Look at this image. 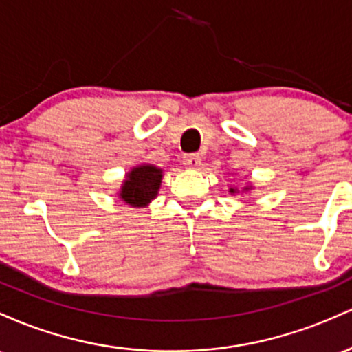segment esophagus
Here are the masks:
<instances>
[{"label": "esophagus", "mask_w": 352, "mask_h": 352, "mask_svg": "<svg viewBox=\"0 0 352 352\" xmlns=\"http://www.w3.org/2000/svg\"><path fill=\"white\" fill-rule=\"evenodd\" d=\"M183 163H184V166H188V168L196 169L201 166V157L197 155H186L183 157Z\"/></svg>", "instance_id": "34e87169"}]
</instances>
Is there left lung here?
<instances>
[{
  "instance_id": "left-lung-1",
  "label": "left lung",
  "mask_w": 352,
  "mask_h": 352,
  "mask_svg": "<svg viewBox=\"0 0 352 352\" xmlns=\"http://www.w3.org/2000/svg\"><path fill=\"white\" fill-rule=\"evenodd\" d=\"M250 189H251V186H246L243 189V191H250ZM229 192H231V195H234V192H239V191H238V189H234V188H229Z\"/></svg>"
}]
</instances>
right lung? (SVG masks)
Returning a JSON list of instances; mask_svg holds the SVG:
<instances>
[{
    "instance_id": "obj_1",
    "label": "right lung",
    "mask_w": 352,
    "mask_h": 352,
    "mask_svg": "<svg viewBox=\"0 0 352 352\" xmlns=\"http://www.w3.org/2000/svg\"><path fill=\"white\" fill-rule=\"evenodd\" d=\"M163 169L155 164H140L126 175L118 196L133 208H144L151 203L160 191Z\"/></svg>"
}]
</instances>
